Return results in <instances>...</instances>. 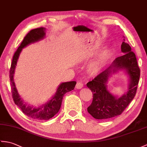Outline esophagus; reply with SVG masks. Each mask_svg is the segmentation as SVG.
Listing matches in <instances>:
<instances>
[{"label": "esophagus", "instance_id": "obj_1", "mask_svg": "<svg viewBox=\"0 0 147 147\" xmlns=\"http://www.w3.org/2000/svg\"><path fill=\"white\" fill-rule=\"evenodd\" d=\"M83 87V83H82V82H81V81L77 82L76 85V89H81V88Z\"/></svg>", "mask_w": 147, "mask_h": 147}]
</instances>
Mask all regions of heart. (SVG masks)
I'll list each match as a JSON object with an SVG mask.
<instances>
[{"label":"heart","mask_w":147,"mask_h":147,"mask_svg":"<svg viewBox=\"0 0 147 147\" xmlns=\"http://www.w3.org/2000/svg\"><path fill=\"white\" fill-rule=\"evenodd\" d=\"M110 54V50H105L103 53H101L100 57L98 58V59L91 64L90 66V71L92 73H96L98 71L100 70L102 66L103 65L105 60L107 59V57L109 56Z\"/></svg>","instance_id":"1"}]
</instances>
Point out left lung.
Returning a JSON list of instances; mask_svg holds the SVG:
<instances>
[{
    "mask_svg": "<svg viewBox=\"0 0 147 147\" xmlns=\"http://www.w3.org/2000/svg\"><path fill=\"white\" fill-rule=\"evenodd\" d=\"M123 56L116 58L111 65L86 84L93 93V101L88 107V112L95 119L107 120L121 115L134 98L140 76V69L135 53L128 44L123 42L121 46ZM118 69H126L131 83L127 94L117 98L109 92L105 83L111 72Z\"/></svg>",
    "mask_w": 147,
    "mask_h": 147,
    "instance_id": "8db88e82",
    "label": "left lung"
}]
</instances>
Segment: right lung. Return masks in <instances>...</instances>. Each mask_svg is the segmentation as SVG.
Returning a JSON list of instances; mask_svg holds the SVG:
<instances>
[{"mask_svg":"<svg viewBox=\"0 0 147 147\" xmlns=\"http://www.w3.org/2000/svg\"><path fill=\"white\" fill-rule=\"evenodd\" d=\"M44 28L38 27L32 29L24 37L20 45L15 52L12 58L11 68H10V82H11V92L13 100L16 105L20 108L22 112L26 115L27 117L32 118L35 120H47L53 117L54 115L57 113L61 108L63 98L66 93L74 90L75 85L76 84V81H70L63 83L58 87L56 94L53 98L46 105H42L37 108H34L30 106H27L21 98L19 96L15 86V83L13 82V76L14 73V69L18 61L20 53L21 52L23 47H26L28 44L37 41L42 39L45 36Z\"/></svg>","mask_w":147,"mask_h":147,"instance_id":"right-lung-1","label":"right lung"}]
</instances>
